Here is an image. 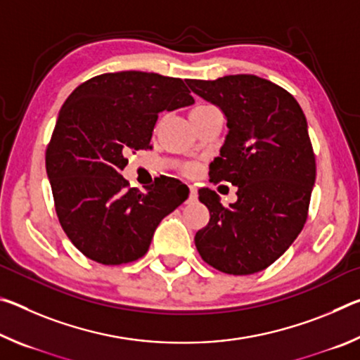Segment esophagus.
Segmentation results:
<instances>
[{"mask_svg": "<svg viewBox=\"0 0 360 360\" xmlns=\"http://www.w3.org/2000/svg\"><path fill=\"white\" fill-rule=\"evenodd\" d=\"M188 188H191V193H188V200H187V202H195V200H197V195H198L197 187H195V186H188Z\"/></svg>", "mask_w": 360, "mask_h": 360, "instance_id": "esophagus-1", "label": "esophagus"}]
</instances>
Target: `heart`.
Masks as SVG:
<instances>
[{"label": "heart", "instance_id": "b5f03b06", "mask_svg": "<svg viewBox=\"0 0 360 360\" xmlns=\"http://www.w3.org/2000/svg\"><path fill=\"white\" fill-rule=\"evenodd\" d=\"M198 108H200V106H198ZM186 169H187V173H192V172H193V167H187Z\"/></svg>", "mask_w": 360, "mask_h": 360}]
</instances>
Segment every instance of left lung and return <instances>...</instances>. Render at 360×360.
I'll list each match as a JSON object with an SVG mask.
<instances>
[{
  "instance_id": "1",
  "label": "left lung",
  "mask_w": 360,
  "mask_h": 360,
  "mask_svg": "<svg viewBox=\"0 0 360 360\" xmlns=\"http://www.w3.org/2000/svg\"><path fill=\"white\" fill-rule=\"evenodd\" d=\"M187 85L227 119L211 181L238 187L229 208L214 191L200 188L211 217L195 246L216 270L252 275L281 257L307 222L316 179L307 117L288 90L254 75L187 79Z\"/></svg>"
}]
</instances>
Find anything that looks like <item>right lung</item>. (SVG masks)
<instances>
[{
	"instance_id": "1",
	"label": "right lung",
	"mask_w": 360,
	"mask_h": 360,
	"mask_svg": "<svg viewBox=\"0 0 360 360\" xmlns=\"http://www.w3.org/2000/svg\"><path fill=\"white\" fill-rule=\"evenodd\" d=\"M193 105L179 77L120 71L75 89L58 112L46 150L60 225L85 257L103 265L148 252L157 225L186 202L188 188L158 178L139 192L120 174L129 150L150 148L158 114Z\"/></svg>"
}]
</instances>
